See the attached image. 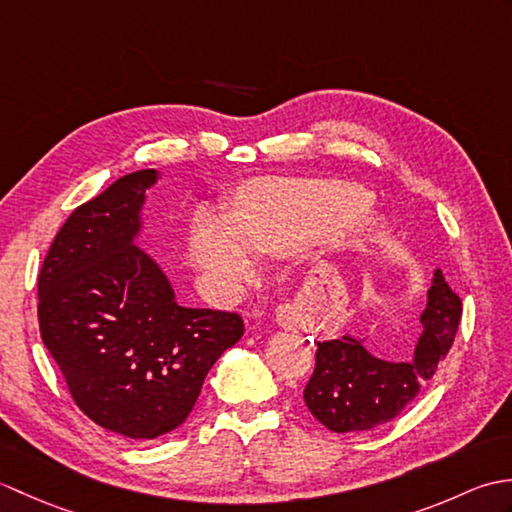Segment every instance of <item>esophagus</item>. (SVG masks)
Returning <instances> with one entry per match:
<instances>
[{
    "label": "esophagus",
    "instance_id": "1",
    "mask_svg": "<svg viewBox=\"0 0 512 512\" xmlns=\"http://www.w3.org/2000/svg\"><path fill=\"white\" fill-rule=\"evenodd\" d=\"M277 323H279L281 328H284V330H292V328H297V325H299L297 310L292 308V306H281V308L277 310Z\"/></svg>",
    "mask_w": 512,
    "mask_h": 512
}]
</instances>
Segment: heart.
Masks as SVG:
<instances>
[{
    "label": "heart",
    "instance_id": "obj_1",
    "mask_svg": "<svg viewBox=\"0 0 512 512\" xmlns=\"http://www.w3.org/2000/svg\"><path fill=\"white\" fill-rule=\"evenodd\" d=\"M372 193L330 178H259L235 193L231 213H200L189 235V257L224 299H235L257 277V255H284L317 239L372 242L383 231L367 211Z\"/></svg>",
    "mask_w": 512,
    "mask_h": 512
}]
</instances>
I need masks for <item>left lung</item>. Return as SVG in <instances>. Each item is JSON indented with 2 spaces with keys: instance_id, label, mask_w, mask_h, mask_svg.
<instances>
[{
  "instance_id": "1",
  "label": "left lung",
  "mask_w": 512,
  "mask_h": 512,
  "mask_svg": "<svg viewBox=\"0 0 512 512\" xmlns=\"http://www.w3.org/2000/svg\"><path fill=\"white\" fill-rule=\"evenodd\" d=\"M460 317L462 301L436 268L420 314L422 332L407 361H383L352 334L317 343V367L303 389L310 413L334 433L367 431L394 420L449 354Z\"/></svg>"
}]
</instances>
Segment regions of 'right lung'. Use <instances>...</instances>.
Segmentation results:
<instances>
[{
	"instance_id": "obj_1",
	"label": "right lung",
	"mask_w": 512,
	"mask_h": 512,
	"mask_svg": "<svg viewBox=\"0 0 512 512\" xmlns=\"http://www.w3.org/2000/svg\"><path fill=\"white\" fill-rule=\"evenodd\" d=\"M156 169L81 204L39 273V328L79 409L99 427L154 440L187 420L209 369L244 334L239 314L184 308L136 244Z\"/></svg>"
}]
</instances>
